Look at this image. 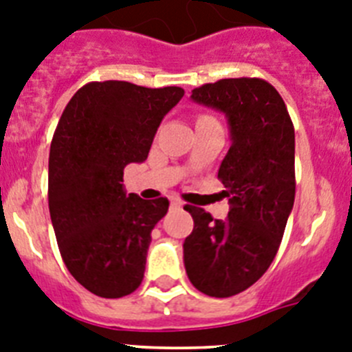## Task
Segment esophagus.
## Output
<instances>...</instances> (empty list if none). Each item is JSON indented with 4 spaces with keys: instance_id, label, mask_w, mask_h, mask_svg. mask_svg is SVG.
<instances>
[{
    "instance_id": "obj_1",
    "label": "esophagus",
    "mask_w": 352,
    "mask_h": 352,
    "mask_svg": "<svg viewBox=\"0 0 352 352\" xmlns=\"http://www.w3.org/2000/svg\"><path fill=\"white\" fill-rule=\"evenodd\" d=\"M170 205H172L173 208H180L184 204H182V199L175 198V196H173V198H170Z\"/></svg>"
}]
</instances>
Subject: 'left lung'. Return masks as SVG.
<instances>
[{"mask_svg": "<svg viewBox=\"0 0 352 352\" xmlns=\"http://www.w3.org/2000/svg\"><path fill=\"white\" fill-rule=\"evenodd\" d=\"M196 103L228 117L231 147L217 177L228 219L186 205L195 221L184 242L192 286L215 298L251 287L274 261L294 204V128L286 103L263 78H221L192 89Z\"/></svg>", "mask_w": 352, "mask_h": 352, "instance_id": "8db88e82", "label": "left lung"}]
</instances>
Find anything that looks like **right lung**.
<instances>
[{"mask_svg": "<svg viewBox=\"0 0 352 352\" xmlns=\"http://www.w3.org/2000/svg\"><path fill=\"white\" fill-rule=\"evenodd\" d=\"M182 87L89 82L74 94L54 131L49 210L59 252L78 284L101 298H121L142 284L151 231L166 198L126 195L129 163L147 160L163 117Z\"/></svg>", "mask_w": 352, "mask_h": 352, "instance_id": "add662e5", "label": "right lung"}]
</instances>
